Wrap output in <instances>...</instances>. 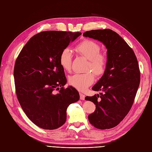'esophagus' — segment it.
<instances>
[{
	"mask_svg": "<svg viewBox=\"0 0 152 152\" xmlns=\"http://www.w3.org/2000/svg\"><path fill=\"white\" fill-rule=\"evenodd\" d=\"M85 95L84 94H83L82 93H80V99H81V100H84L85 99Z\"/></svg>",
	"mask_w": 152,
	"mask_h": 152,
	"instance_id": "obj_1",
	"label": "esophagus"
}]
</instances>
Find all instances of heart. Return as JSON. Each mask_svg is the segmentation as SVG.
Listing matches in <instances>:
<instances>
[{
	"label": "heart",
	"mask_w": 152,
	"mask_h": 152,
	"mask_svg": "<svg viewBox=\"0 0 152 152\" xmlns=\"http://www.w3.org/2000/svg\"><path fill=\"white\" fill-rule=\"evenodd\" d=\"M75 50L88 59L86 70L93 71L97 76L103 74L107 65V57L104 53H100L99 44L91 40H84L76 45ZM72 57V52L70 49L65 48L61 52L59 62L64 70L70 71ZM93 73L87 71L84 73H74L69 77L68 83L75 89L83 91L94 82L95 77Z\"/></svg>",
	"instance_id": "b5f03b06"
}]
</instances>
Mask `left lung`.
Masks as SVG:
<instances>
[{
  "instance_id": "8db88e82",
  "label": "left lung",
  "mask_w": 152,
  "mask_h": 152,
  "mask_svg": "<svg viewBox=\"0 0 152 152\" xmlns=\"http://www.w3.org/2000/svg\"><path fill=\"white\" fill-rule=\"evenodd\" d=\"M83 35L99 40L107 49L104 74L92 88L103 93L85 99L96 104L95 111L88 116L92 125L99 129H111L125 118L134 103L140 82L138 62L132 49L115 31L93 30Z\"/></svg>"
}]
</instances>
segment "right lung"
<instances>
[{"mask_svg": "<svg viewBox=\"0 0 152 152\" xmlns=\"http://www.w3.org/2000/svg\"><path fill=\"white\" fill-rule=\"evenodd\" d=\"M80 35V32L42 31L28 40L16 60L14 78L18 102L30 120L44 129L62 126L68 107L79 100L74 87H63L66 78L59 58Z\"/></svg>", "mask_w": 152, "mask_h": 152, "instance_id": "obj_1", "label": "right lung"}]
</instances>
